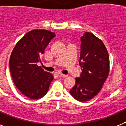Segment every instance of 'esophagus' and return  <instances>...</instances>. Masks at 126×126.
<instances>
[{"mask_svg": "<svg viewBox=\"0 0 126 126\" xmlns=\"http://www.w3.org/2000/svg\"><path fill=\"white\" fill-rule=\"evenodd\" d=\"M57 76H58L59 77H67V75H63V74H61V73H58V74H57Z\"/></svg>", "mask_w": 126, "mask_h": 126, "instance_id": "1", "label": "esophagus"}]
</instances>
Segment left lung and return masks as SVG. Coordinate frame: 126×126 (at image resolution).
I'll return each instance as SVG.
<instances>
[{"label": "left lung", "instance_id": "obj_1", "mask_svg": "<svg viewBox=\"0 0 126 126\" xmlns=\"http://www.w3.org/2000/svg\"><path fill=\"white\" fill-rule=\"evenodd\" d=\"M80 42L79 64L82 72L75 79L76 83L70 94L77 101L85 102L101 90L109 73V57L102 40L91 32H84Z\"/></svg>", "mask_w": 126, "mask_h": 126}]
</instances>
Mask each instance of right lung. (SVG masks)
<instances>
[{
    "instance_id": "1",
    "label": "right lung",
    "mask_w": 126,
    "mask_h": 126,
    "mask_svg": "<svg viewBox=\"0 0 126 126\" xmlns=\"http://www.w3.org/2000/svg\"><path fill=\"white\" fill-rule=\"evenodd\" d=\"M55 34L45 29L28 32L16 44L11 53L9 66L13 81L19 90L31 99L47 94L53 80L51 73L37 65L40 55Z\"/></svg>"
}]
</instances>
